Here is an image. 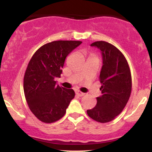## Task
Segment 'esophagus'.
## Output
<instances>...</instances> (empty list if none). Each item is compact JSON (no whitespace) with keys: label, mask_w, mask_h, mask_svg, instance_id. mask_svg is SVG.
<instances>
[{"label":"esophagus","mask_w":152,"mask_h":152,"mask_svg":"<svg viewBox=\"0 0 152 152\" xmlns=\"http://www.w3.org/2000/svg\"><path fill=\"white\" fill-rule=\"evenodd\" d=\"M76 94L78 96H84V93H82V92L79 91H76Z\"/></svg>","instance_id":"34e87169"}]
</instances>
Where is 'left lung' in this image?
<instances>
[{
    "mask_svg": "<svg viewBox=\"0 0 152 152\" xmlns=\"http://www.w3.org/2000/svg\"><path fill=\"white\" fill-rule=\"evenodd\" d=\"M91 46L102 52L103 65L99 81L102 94L96 98V105L87 110V114L95 121L106 123L114 120L128 102L132 92L131 71L124 56L112 44L101 41Z\"/></svg>",
    "mask_w": 152,
    "mask_h": 152,
    "instance_id": "left-lung-1",
    "label": "left lung"
}]
</instances>
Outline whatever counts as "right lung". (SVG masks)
I'll return each mask as SVG.
<instances>
[{"instance_id": "right-lung-1", "label": "right lung", "mask_w": 152, "mask_h": 152, "mask_svg": "<svg viewBox=\"0 0 152 152\" xmlns=\"http://www.w3.org/2000/svg\"><path fill=\"white\" fill-rule=\"evenodd\" d=\"M78 41H56L36 50L28 63L23 79V90L29 109L44 123L61 118L74 98L73 89L59 86L60 78L67 56L81 44Z\"/></svg>"}]
</instances>
